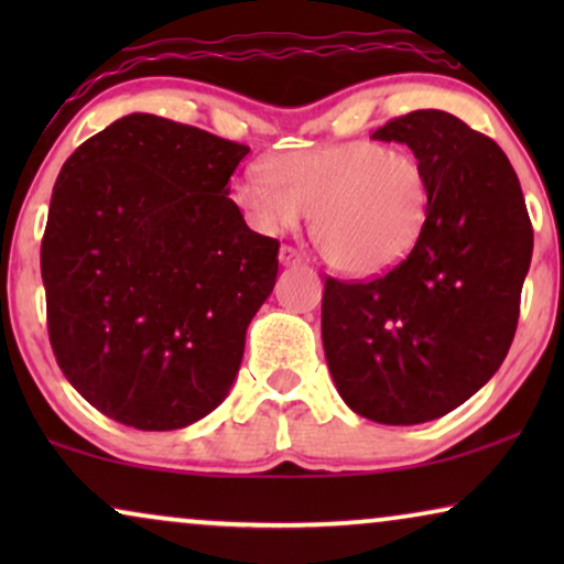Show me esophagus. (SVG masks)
<instances>
[{
	"mask_svg": "<svg viewBox=\"0 0 564 564\" xmlns=\"http://www.w3.org/2000/svg\"><path fill=\"white\" fill-rule=\"evenodd\" d=\"M280 261H282L284 267H297V264H303L305 257L295 249V246H282V249H280Z\"/></svg>",
	"mask_w": 564,
	"mask_h": 564,
	"instance_id": "esophagus-1",
	"label": "esophagus"
}]
</instances>
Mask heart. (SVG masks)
<instances>
[{
  "instance_id": "obj_1",
  "label": "heart",
  "mask_w": 564,
  "mask_h": 564,
  "mask_svg": "<svg viewBox=\"0 0 564 564\" xmlns=\"http://www.w3.org/2000/svg\"><path fill=\"white\" fill-rule=\"evenodd\" d=\"M261 234L295 228L311 210L315 249L349 276H380L419 246L431 215V176L413 153L375 141L288 151L264 161V176L230 187Z\"/></svg>"
}]
</instances>
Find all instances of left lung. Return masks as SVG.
Instances as JSON below:
<instances>
[{
  "label": "left lung",
  "instance_id": "left-lung-1",
  "mask_svg": "<svg viewBox=\"0 0 564 564\" xmlns=\"http://www.w3.org/2000/svg\"><path fill=\"white\" fill-rule=\"evenodd\" d=\"M372 138L405 143L426 166L431 215L392 272L326 276L323 349L354 413L413 426L454 411L503 365L534 230L511 161L454 115L415 110Z\"/></svg>",
  "mask_w": 564,
  "mask_h": 564
}]
</instances>
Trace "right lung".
Returning <instances> with one entry per match:
<instances>
[{"mask_svg": "<svg viewBox=\"0 0 564 564\" xmlns=\"http://www.w3.org/2000/svg\"><path fill=\"white\" fill-rule=\"evenodd\" d=\"M249 145L133 112L61 169L41 243L48 338L107 419L174 431L226 400L280 241L228 199Z\"/></svg>", "mask_w": 564, "mask_h": 564, "instance_id": "right-lung-1", "label": "right lung"}]
</instances>
